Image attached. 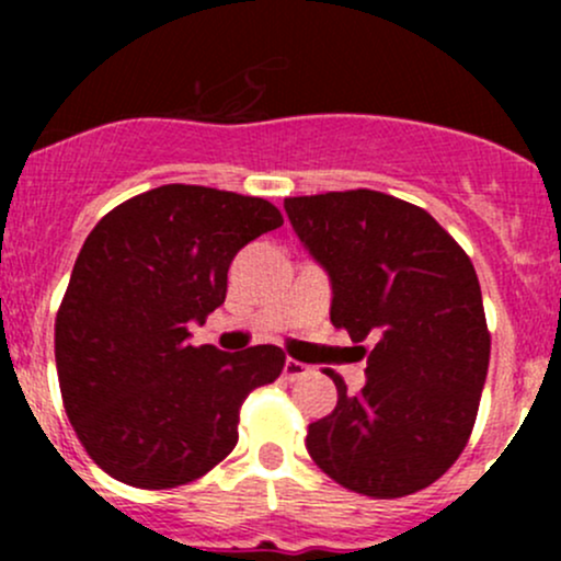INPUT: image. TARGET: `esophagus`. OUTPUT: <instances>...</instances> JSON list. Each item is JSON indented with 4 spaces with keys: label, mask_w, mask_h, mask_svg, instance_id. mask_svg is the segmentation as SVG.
I'll return each mask as SVG.
<instances>
[{
    "label": "esophagus",
    "mask_w": 561,
    "mask_h": 561,
    "mask_svg": "<svg viewBox=\"0 0 561 561\" xmlns=\"http://www.w3.org/2000/svg\"><path fill=\"white\" fill-rule=\"evenodd\" d=\"M308 375V366L302 362H295V358H287L285 362V379L295 382V379H302Z\"/></svg>",
    "instance_id": "34e87169"
}]
</instances>
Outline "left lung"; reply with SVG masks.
<instances>
[{"mask_svg": "<svg viewBox=\"0 0 561 561\" xmlns=\"http://www.w3.org/2000/svg\"><path fill=\"white\" fill-rule=\"evenodd\" d=\"M285 210L330 272L332 324L353 343H375L358 392L324 369L337 405L308 424V454L371 499L433 485L472 435L491 362L472 261L427 210L385 192L285 197Z\"/></svg>", "mask_w": 561, "mask_h": 561, "instance_id": "1", "label": "left lung"}]
</instances>
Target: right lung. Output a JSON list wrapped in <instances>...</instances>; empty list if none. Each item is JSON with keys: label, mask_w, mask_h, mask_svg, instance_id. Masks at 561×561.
<instances>
[{"label": "right lung", "mask_w": 561, "mask_h": 561, "mask_svg": "<svg viewBox=\"0 0 561 561\" xmlns=\"http://www.w3.org/2000/svg\"><path fill=\"white\" fill-rule=\"evenodd\" d=\"M263 197L163 184L89 231L55 319L62 405L94 465L145 491L203 478L237 446L240 405L272 385L285 351L190 345L227 298L229 263L282 227Z\"/></svg>", "instance_id": "add662e5"}]
</instances>
